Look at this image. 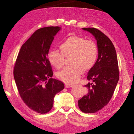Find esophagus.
<instances>
[{
    "mask_svg": "<svg viewBox=\"0 0 134 134\" xmlns=\"http://www.w3.org/2000/svg\"><path fill=\"white\" fill-rule=\"evenodd\" d=\"M65 86L66 88H71V87L73 86V85L71 84H69V83H65Z\"/></svg>",
    "mask_w": 134,
    "mask_h": 134,
    "instance_id": "1",
    "label": "esophagus"
}]
</instances>
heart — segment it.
<instances>
[{"label":"heart","instance_id":"heart-1","mask_svg":"<svg viewBox=\"0 0 134 134\" xmlns=\"http://www.w3.org/2000/svg\"><path fill=\"white\" fill-rule=\"evenodd\" d=\"M59 47L61 52L51 49L47 54V58L52 66L60 69L64 64V56L71 55L70 58L71 65L65 67L57 74L59 79L68 83L77 82L83 73L84 69H91L98 58V51L96 43L80 36H69Z\"/></svg>","mask_w":134,"mask_h":134}]
</instances>
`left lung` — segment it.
<instances>
[{
  "label": "left lung",
  "mask_w": 134,
  "mask_h": 134,
  "mask_svg": "<svg viewBox=\"0 0 134 134\" xmlns=\"http://www.w3.org/2000/svg\"><path fill=\"white\" fill-rule=\"evenodd\" d=\"M97 40L98 56L88 72L87 79L92 80L84 86L87 94L78 100V106L84 113H95L108 103L119 79L118 61L112 41L103 32L95 28H83Z\"/></svg>",
  "instance_id": "obj_1"
}]
</instances>
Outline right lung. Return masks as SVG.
<instances>
[{"mask_svg":"<svg viewBox=\"0 0 134 134\" xmlns=\"http://www.w3.org/2000/svg\"><path fill=\"white\" fill-rule=\"evenodd\" d=\"M60 27L36 31L22 46L14 67V78L22 99L32 110L46 113L53 107L54 98L64 88L53 75L47 54Z\"/></svg>","mask_w":134,"mask_h":134,"instance_id":"1","label":"right lung"}]
</instances>
